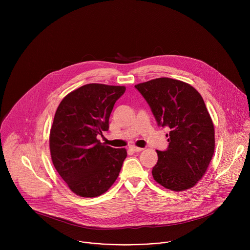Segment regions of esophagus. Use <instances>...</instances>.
I'll return each instance as SVG.
<instances>
[{
	"label": "esophagus",
	"instance_id": "1",
	"mask_svg": "<svg viewBox=\"0 0 250 250\" xmlns=\"http://www.w3.org/2000/svg\"><path fill=\"white\" fill-rule=\"evenodd\" d=\"M129 148H130V150H132L133 152H140V151L144 150V148H141V147H137V146H131Z\"/></svg>",
	"mask_w": 250,
	"mask_h": 250
}]
</instances>
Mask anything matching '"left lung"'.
Wrapping results in <instances>:
<instances>
[{"instance_id":"obj_1","label":"left lung","mask_w":250,"mask_h":250,"mask_svg":"<svg viewBox=\"0 0 250 250\" xmlns=\"http://www.w3.org/2000/svg\"><path fill=\"white\" fill-rule=\"evenodd\" d=\"M134 87L149 104L158 126L170 128L167 149L157 150L154 180L176 192L194 187L215 151V129L202 96L191 85L171 78Z\"/></svg>"}]
</instances>
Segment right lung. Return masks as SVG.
I'll return each instance as SVG.
<instances>
[{
    "mask_svg": "<svg viewBox=\"0 0 250 250\" xmlns=\"http://www.w3.org/2000/svg\"><path fill=\"white\" fill-rule=\"evenodd\" d=\"M125 87L87 84L59 104L50 129L53 165L70 190L98 197L115 183L126 157L125 148L104 146L97 138L109 129V119Z\"/></svg>",
    "mask_w": 250,
    "mask_h": 250,
    "instance_id": "right-lung-1",
    "label": "right lung"
}]
</instances>
